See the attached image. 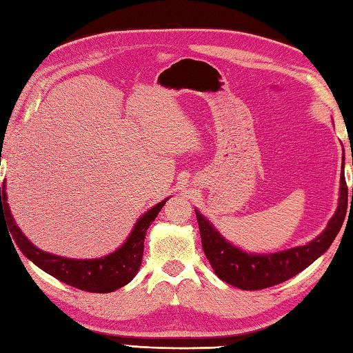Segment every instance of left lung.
I'll list each match as a JSON object with an SVG mask.
<instances>
[{
    "label": "left lung",
    "mask_w": 353,
    "mask_h": 353,
    "mask_svg": "<svg viewBox=\"0 0 353 353\" xmlns=\"http://www.w3.org/2000/svg\"><path fill=\"white\" fill-rule=\"evenodd\" d=\"M345 209H347V185H345L343 165L338 208L335 215L327 223V228L323 230V234L304 245H296V248L265 255L248 254V252L236 248L219 234L214 224L199 214L196 209L195 214L199 235H201L203 250L218 278L238 289L259 290L290 280L292 276L309 268L316 258H320L330 248V244L334 243L335 236L340 232L345 216Z\"/></svg>",
    "instance_id": "left-lung-1"
}]
</instances>
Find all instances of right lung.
Returning <instances> with one entry per match:
<instances>
[{
	"label": "right lung",
	"instance_id": "obj_1",
	"mask_svg": "<svg viewBox=\"0 0 353 353\" xmlns=\"http://www.w3.org/2000/svg\"><path fill=\"white\" fill-rule=\"evenodd\" d=\"M168 199L169 198H165L164 201L154 205L138 219L121 248L109 255L95 259L64 258L48 254L33 245L15 224V219L10 214L6 184L0 188V218L1 215H6L8 225L19 250L46 274L55 276L57 280L69 284L72 288L94 292V294H109V292H114L130 283L132 278L137 275L143 261L145 234Z\"/></svg>",
	"mask_w": 353,
	"mask_h": 353
}]
</instances>
